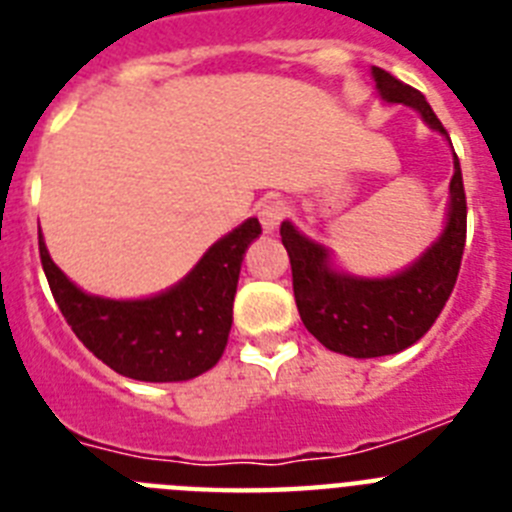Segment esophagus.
<instances>
[{
	"mask_svg": "<svg viewBox=\"0 0 512 512\" xmlns=\"http://www.w3.org/2000/svg\"><path fill=\"white\" fill-rule=\"evenodd\" d=\"M287 215H289V207H287V202H282V200H269L259 207V220H261V225H264L266 233L277 230L279 223H282Z\"/></svg>",
	"mask_w": 512,
	"mask_h": 512,
	"instance_id": "1",
	"label": "esophagus"
}]
</instances>
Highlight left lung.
<instances>
[{
	"label": "left lung",
	"mask_w": 512,
	"mask_h": 512,
	"mask_svg": "<svg viewBox=\"0 0 512 512\" xmlns=\"http://www.w3.org/2000/svg\"><path fill=\"white\" fill-rule=\"evenodd\" d=\"M384 102L413 107L425 125L449 135L418 89L384 69H372ZM449 217L431 246L392 277H351L330 266V251L284 220L279 233L292 264V289L300 318L312 336L336 354L374 359L405 351L428 333L454 292L467 241V197L454 153Z\"/></svg>",
	"instance_id": "left-lung-1"
}]
</instances>
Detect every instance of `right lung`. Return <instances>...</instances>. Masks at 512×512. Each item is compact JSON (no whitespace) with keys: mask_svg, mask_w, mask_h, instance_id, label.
<instances>
[{"mask_svg":"<svg viewBox=\"0 0 512 512\" xmlns=\"http://www.w3.org/2000/svg\"><path fill=\"white\" fill-rule=\"evenodd\" d=\"M261 235L248 217L212 243L179 284L146 300L87 295L56 264L40 235V264L66 323L99 361L138 382H187L220 361L233 325L243 253Z\"/></svg>","mask_w":512,"mask_h":512,"instance_id":"add662e5","label":"right lung"}]
</instances>
